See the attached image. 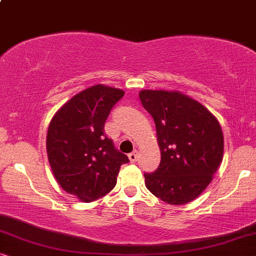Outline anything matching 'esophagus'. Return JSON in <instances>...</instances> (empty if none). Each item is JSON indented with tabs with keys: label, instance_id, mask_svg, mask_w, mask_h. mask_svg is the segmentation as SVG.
<instances>
[{
	"label": "esophagus",
	"instance_id": "1",
	"mask_svg": "<svg viewBox=\"0 0 256 256\" xmlns=\"http://www.w3.org/2000/svg\"><path fill=\"white\" fill-rule=\"evenodd\" d=\"M128 157H129V160H130L132 163H135L136 160H138V152H130L128 155Z\"/></svg>",
	"mask_w": 256,
	"mask_h": 256
}]
</instances>
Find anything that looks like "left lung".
<instances>
[{"label": "left lung", "mask_w": 256, "mask_h": 256, "mask_svg": "<svg viewBox=\"0 0 256 256\" xmlns=\"http://www.w3.org/2000/svg\"><path fill=\"white\" fill-rule=\"evenodd\" d=\"M138 96L155 121L160 150L157 170L144 174L146 186L168 204H188L222 164V127L208 108L177 90H143Z\"/></svg>", "instance_id": "8db88e82"}]
</instances>
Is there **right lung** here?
<instances>
[{
    "label": "right lung",
    "instance_id": "1",
    "mask_svg": "<svg viewBox=\"0 0 256 256\" xmlns=\"http://www.w3.org/2000/svg\"><path fill=\"white\" fill-rule=\"evenodd\" d=\"M122 90L94 85L70 99L52 118L46 152L52 172L68 194L90 202L104 197L116 184L128 157L104 135V122Z\"/></svg>",
    "mask_w": 256,
    "mask_h": 256
}]
</instances>
